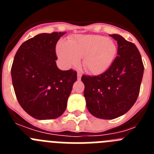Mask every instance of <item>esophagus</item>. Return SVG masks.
<instances>
[{
    "mask_svg": "<svg viewBox=\"0 0 154 154\" xmlns=\"http://www.w3.org/2000/svg\"><path fill=\"white\" fill-rule=\"evenodd\" d=\"M77 77H78V79H80L82 77V72H77Z\"/></svg>",
    "mask_w": 154,
    "mask_h": 154,
    "instance_id": "obj_1",
    "label": "esophagus"
}]
</instances>
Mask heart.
<instances>
[{
  "label": "heart",
  "mask_w": 154,
  "mask_h": 154,
  "mask_svg": "<svg viewBox=\"0 0 154 154\" xmlns=\"http://www.w3.org/2000/svg\"><path fill=\"white\" fill-rule=\"evenodd\" d=\"M117 51L113 41L102 35H77L57 46V55L65 67H72L83 58L85 69L100 74L109 68Z\"/></svg>",
  "instance_id": "b5f03b06"
}]
</instances>
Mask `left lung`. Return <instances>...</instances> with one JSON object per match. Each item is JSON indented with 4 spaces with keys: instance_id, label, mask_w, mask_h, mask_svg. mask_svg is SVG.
Masks as SVG:
<instances>
[{
    "instance_id": "left-lung-1",
    "label": "left lung",
    "mask_w": 154,
    "mask_h": 154,
    "mask_svg": "<svg viewBox=\"0 0 154 154\" xmlns=\"http://www.w3.org/2000/svg\"><path fill=\"white\" fill-rule=\"evenodd\" d=\"M110 36L118 44V56L111 66L99 75L82 76L87 109L103 119H116L131 109L140 93L144 70L137 46L121 35Z\"/></svg>"
}]
</instances>
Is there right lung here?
I'll return each instance as SVG.
<instances>
[{
  "label": "right lung",
  "mask_w": 154,
  "mask_h": 154,
  "mask_svg": "<svg viewBox=\"0 0 154 154\" xmlns=\"http://www.w3.org/2000/svg\"><path fill=\"white\" fill-rule=\"evenodd\" d=\"M65 32L42 33L24 42L17 50L11 67L14 89L19 104L37 119L59 117L77 72L57 67L55 47Z\"/></svg>",
  "instance_id": "obj_1"
}]
</instances>
